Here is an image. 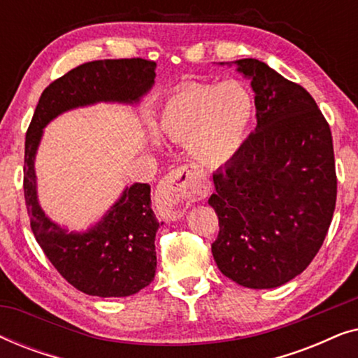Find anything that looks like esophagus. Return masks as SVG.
I'll list each match as a JSON object with an SVG mask.
<instances>
[{
	"label": "esophagus",
	"instance_id": "1",
	"mask_svg": "<svg viewBox=\"0 0 358 358\" xmlns=\"http://www.w3.org/2000/svg\"><path fill=\"white\" fill-rule=\"evenodd\" d=\"M208 182L192 166H182L166 176L158 189V202L166 217L178 220L182 217L195 200L207 197Z\"/></svg>",
	"mask_w": 358,
	"mask_h": 358
}]
</instances>
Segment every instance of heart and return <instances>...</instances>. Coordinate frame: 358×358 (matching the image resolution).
<instances>
[{"instance_id": "b5f03b06", "label": "heart", "mask_w": 358, "mask_h": 358, "mask_svg": "<svg viewBox=\"0 0 358 358\" xmlns=\"http://www.w3.org/2000/svg\"><path fill=\"white\" fill-rule=\"evenodd\" d=\"M252 117V96L239 83L190 81L161 107L159 131L171 141L187 145L200 166L218 168L241 150Z\"/></svg>"}]
</instances>
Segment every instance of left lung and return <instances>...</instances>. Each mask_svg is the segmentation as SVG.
Segmentation results:
<instances>
[{"label":"left lung","mask_w":358,"mask_h":358,"mask_svg":"<svg viewBox=\"0 0 358 358\" xmlns=\"http://www.w3.org/2000/svg\"><path fill=\"white\" fill-rule=\"evenodd\" d=\"M234 65L251 80L257 127L213 173L208 203L220 231L212 254L239 285L275 288L310 266L329 229L337 195L332 135L305 87L256 58Z\"/></svg>","instance_id":"8db88e82"}]
</instances>
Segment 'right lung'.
<instances>
[{"label":"right lung","mask_w":358,"mask_h":358,"mask_svg":"<svg viewBox=\"0 0 358 358\" xmlns=\"http://www.w3.org/2000/svg\"><path fill=\"white\" fill-rule=\"evenodd\" d=\"M155 68V62L143 58L83 63L43 90L27 129L24 199L32 233L60 275L86 295L130 296L153 282L155 238L161 223L151 208V187L130 185L96 227L68 233L38 205L34 169L37 146L43 127L62 112L96 102H138L153 86Z\"/></svg>","instance_id":"add662e5"}]
</instances>
